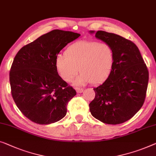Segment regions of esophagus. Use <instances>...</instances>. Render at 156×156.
Returning a JSON list of instances; mask_svg holds the SVG:
<instances>
[{
    "instance_id": "34e87169",
    "label": "esophagus",
    "mask_w": 156,
    "mask_h": 156,
    "mask_svg": "<svg viewBox=\"0 0 156 156\" xmlns=\"http://www.w3.org/2000/svg\"><path fill=\"white\" fill-rule=\"evenodd\" d=\"M76 91L77 93H82V92L83 91V89H82V88H76Z\"/></svg>"
}]
</instances>
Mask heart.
<instances>
[{
  "label": "heart",
  "instance_id": "obj_1",
  "mask_svg": "<svg viewBox=\"0 0 156 156\" xmlns=\"http://www.w3.org/2000/svg\"><path fill=\"white\" fill-rule=\"evenodd\" d=\"M114 62L115 52L110 44L82 40L67 47L64 55L56 56L55 66L60 77L67 82L74 80L79 70L82 71L75 81L80 85L103 82L111 73Z\"/></svg>",
  "mask_w": 156,
  "mask_h": 156
}]
</instances>
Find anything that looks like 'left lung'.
<instances>
[{
    "mask_svg": "<svg viewBox=\"0 0 156 156\" xmlns=\"http://www.w3.org/2000/svg\"><path fill=\"white\" fill-rule=\"evenodd\" d=\"M95 37L112 47L115 62L107 80L94 89L96 96L89 103V110L102 122L118 125L132 118L143 105L148 71L138 47L132 41L104 31H98Z\"/></svg>",
    "mask_w": 156,
    "mask_h": 156,
    "instance_id": "8db88e82",
    "label": "left lung"
}]
</instances>
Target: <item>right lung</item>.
I'll return each instance as SVG.
<instances>
[{"label": "right lung", "mask_w": 156, "mask_h": 156, "mask_svg": "<svg viewBox=\"0 0 156 156\" xmlns=\"http://www.w3.org/2000/svg\"><path fill=\"white\" fill-rule=\"evenodd\" d=\"M80 36L55 29L23 46L15 55L10 71L11 94L22 113L34 122L49 125L66 115L67 103L76 93L58 75L55 60Z\"/></svg>", "instance_id": "add662e5"}]
</instances>
